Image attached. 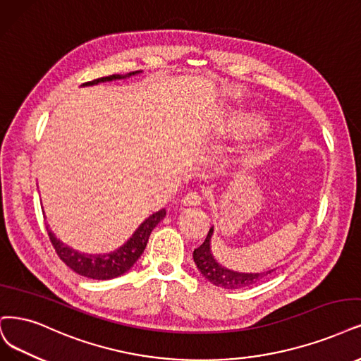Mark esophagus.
I'll return each mask as SVG.
<instances>
[{
  "label": "esophagus",
  "mask_w": 361,
  "mask_h": 361,
  "mask_svg": "<svg viewBox=\"0 0 361 361\" xmlns=\"http://www.w3.org/2000/svg\"><path fill=\"white\" fill-rule=\"evenodd\" d=\"M204 201H205V196L201 192H190L184 196L183 204L189 207H196V205H201Z\"/></svg>",
  "instance_id": "1"
}]
</instances>
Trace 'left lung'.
Instances as JSON below:
<instances>
[{"label": "left lung", "instance_id": "1", "mask_svg": "<svg viewBox=\"0 0 361 361\" xmlns=\"http://www.w3.org/2000/svg\"><path fill=\"white\" fill-rule=\"evenodd\" d=\"M211 235H212V228L209 229L204 244L201 247L195 248V251H193V260L197 266V269L201 271V274L208 279L211 284H214L221 288H228V290L244 288V287L257 284L263 276L272 272V271H269L266 274H239V272L224 269L223 266H220L214 260V257L211 256V250H209Z\"/></svg>", "mask_w": 361, "mask_h": 361}]
</instances>
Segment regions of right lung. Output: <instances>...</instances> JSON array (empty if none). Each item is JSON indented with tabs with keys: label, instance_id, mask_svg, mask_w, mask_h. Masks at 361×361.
<instances>
[{
	"label": "right lung",
	"instance_id": "1",
	"mask_svg": "<svg viewBox=\"0 0 361 361\" xmlns=\"http://www.w3.org/2000/svg\"><path fill=\"white\" fill-rule=\"evenodd\" d=\"M138 71L129 73L128 75L137 74ZM125 75L120 74H113L109 77H101L97 80H92V82L85 83L83 86H92V85H98V83H104V82H111V80L116 78H122ZM166 214L165 209H160L157 212H154L153 216H150L147 219L140 228L137 229V232L132 235V238L129 241L120 247L117 251L110 252V255H98V256H90V255H82L70 247L63 245L61 241L55 238L50 231L49 232V238L50 243L55 248L56 255L59 256V259L71 268L75 274L86 276V278H92V279H113L116 276L123 275L125 272H128L133 263H135L141 255L145 250L147 243H149V238L152 231L159 224V221L162 220Z\"/></svg>",
	"mask_w": 361,
	"mask_h": 361
}]
</instances>
